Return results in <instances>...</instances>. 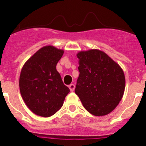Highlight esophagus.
Instances as JSON below:
<instances>
[{
	"mask_svg": "<svg viewBox=\"0 0 146 146\" xmlns=\"http://www.w3.org/2000/svg\"><path fill=\"white\" fill-rule=\"evenodd\" d=\"M69 89H70L71 91H74V88H75V86H74V84H71V85H69Z\"/></svg>",
	"mask_w": 146,
	"mask_h": 146,
	"instance_id": "esophagus-1",
	"label": "esophagus"
}]
</instances>
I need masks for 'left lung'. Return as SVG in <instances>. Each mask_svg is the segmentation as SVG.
Listing matches in <instances>:
<instances>
[{"label": "left lung", "instance_id": "8db88e82", "mask_svg": "<svg viewBox=\"0 0 146 146\" xmlns=\"http://www.w3.org/2000/svg\"><path fill=\"white\" fill-rule=\"evenodd\" d=\"M77 57L80 74L75 94L91 114H109L119 104L124 93L123 69L105 52L96 49L80 51Z\"/></svg>", "mask_w": 146, "mask_h": 146}]
</instances>
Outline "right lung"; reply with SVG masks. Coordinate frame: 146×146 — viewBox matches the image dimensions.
Segmentation results:
<instances>
[{
	"mask_svg": "<svg viewBox=\"0 0 146 146\" xmlns=\"http://www.w3.org/2000/svg\"><path fill=\"white\" fill-rule=\"evenodd\" d=\"M64 51L48 45L33 54L20 72V91L23 100L34 114L50 117L60 109L70 90L56 69Z\"/></svg>",
	"mask_w": 146,
	"mask_h": 146,
	"instance_id": "add662e5",
	"label": "right lung"
}]
</instances>
